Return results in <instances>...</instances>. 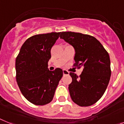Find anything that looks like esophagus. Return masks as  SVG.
<instances>
[{"label":"esophagus","mask_w":124,"mask_h":124,"mask_svg":"<svg viewBox=\"0 0 124 124\" xmlns=\"http://www.w3.org/2000/svg\"><path fill=\"white\" fill-rule=\"evenodd\" d=\"M63 74L64 75H69V72H68L66 70H63Z\"/></svg>","instance_id":"34e87169"}]
</instances>
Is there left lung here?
I'll return each mask as SVG.
<instances>
[{"label": "left lung", "instance_id": "1", "mask_svg": "<svg viewBox=\"0 0 124 124\" xmlns=\"http://www.w3.org/2000/svg\"><path fill=\"white\" fill-rule=\"evenodd\" d=\"M60 38L74 48V66L83 69L79 77L74 72L69 73L72 79L69 85L71 99L81 107L92 105L103 95L110 81L108 53L96 38L90 35L65 31L60 33Z\"/></svg>", "mask_w": 124, "mask_h": 124}]
</instances>
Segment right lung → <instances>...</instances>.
<instances>
[{
    "instance_id": "add662e5",
    "label": "right lung",
    "mask_w": 124,
    "mask_h": 124,
    "mask_svg": "<svg viewBox=\"0 0 124 124\" xmlns=\"http://www.w3.org/2000/svg\"><path fill=\"white\" fill-rule=\"evenodd\" d=\"M60 33H46L27 39L16 59V81L23 95L36 105L52 101L63 76L61 69L50 71L48 62L51 49Z\"/></svg>"
}]
</instances>
